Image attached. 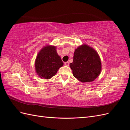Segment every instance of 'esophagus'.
I'll return each instance as SVG.
<instances>
[{"mask_svg":"<svg viewBox=\"0 0 130 130\" xmlns=\"http://www.w3.org/2000/svg\"><path fill=\"white\" fill-rule=\"evenodd\" d=\"M65 66H69V62H65Z\"/></svg>","mask_w":130,"mask_h":130,"instance_id":"obj_1","label":"esophagus"}]
</instances>
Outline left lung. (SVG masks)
I'll return each mask as SVG.
<instances>
[{"label": "left lung", "instance_id": "1", "mask_svg": "<svg viewBox=\"0 0 130 130\" xmlns=\"http://www.w3.org/2000/svg\"><path fill=\"white\" fill-rule=\"evenodd\" d=\"M75 77L82 82H91L99 75L101 60L96 51L84 44L75 50L73 62L70 64Z\"/></svg>", "mask_w": 130, "mask_h": 130}]
</instances>
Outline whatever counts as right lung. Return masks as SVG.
I'll use <instances>...</instances> for the list:
<instances>
[{
    "label": "right lung",
    "instance_id": "1",
    "mask_svg": "<svg viewBox=\"0 0 130 130\" xmlns=\"http://www.w3.org/2000/svg\"><path fill=\"white\" fill-rule=\"evenodd\" d=\"M56 49L55 46L47 45L38 53L35 61V69L40 77L49 79L63 65Z\"/></svg>",
    "mask_w": 130,
    "mask_h": 130
}]
</instances>
